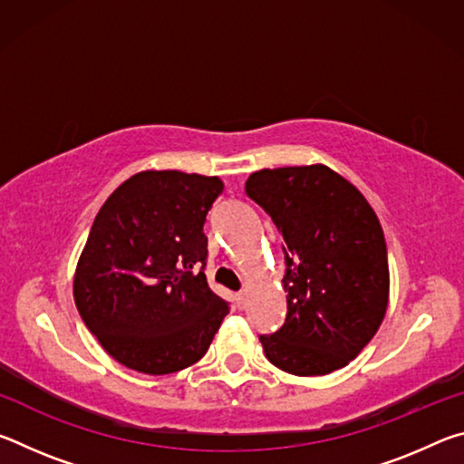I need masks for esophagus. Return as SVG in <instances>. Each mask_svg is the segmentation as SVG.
Returning <instances> with one entry per match:
<instances>
[{
	"label": "esophagus",
	"instance_id": "1",
	"mask_svg": "<svg viewBox=\"0 0 464 464\" xmlns=\"http://www.w3.org/2000/svg\"><path fill=\"white\" fill-rule=\"evenodd\" d=\"M235 303H237V307H239V309H246V304H247V295L243 293V290H241V293L235 295Z\"/></svg>",
	"mask_w": 464,
	"mask_h": 464
}]
</instances>
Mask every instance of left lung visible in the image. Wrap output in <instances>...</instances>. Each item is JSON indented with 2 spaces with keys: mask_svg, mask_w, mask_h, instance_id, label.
<instances>
[{
  "mask_svg": "<svg viewBox=\"0 0 464 464\" xmlns=\"http://www.w3.org/2000/svg\"><path fill=\"white\" fill-rule=\"evenodd\" d=\"M246 194L285 241L286 319L260 335L266 358L296 376L337 371L372 340L387 311L389 260L379 218L325 166L260 169Z\"/></svg>",
  "mask_w": 464,
  "mask_h": 464,
  "instance_id": "1",
  "label": "left lung"
}]
</instances>
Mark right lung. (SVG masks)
<instances>
[{"label": "right lung", "instance_id": "right-lung-1", "mask_svg": "<svg viewBox=\"0 0 464 464\" xmlns=\"http://www.w3.org/2000/svg\"><path fill=\"white\" fill-rule=\"evenodd\" d=\"M223 188L215 176L140 171L93 218L75 304L102 348L127 368L169 374L198 362L229 313L204 276V223Z\"/></svg>", "mask_w": 464, "mask_h": 464}]
</instances>
